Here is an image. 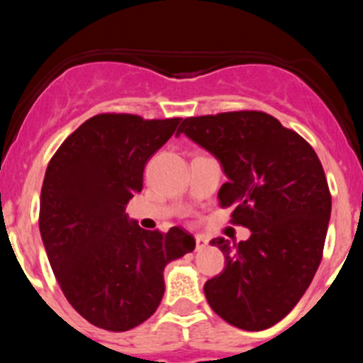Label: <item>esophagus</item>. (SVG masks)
<instances>
[{"instance_id": "obj_1", "label": "esophagus", "mask_w": 363, "mask_h": 363, "mask_svg": "<svg viewBox=\"0 0 363 363\" xmlns=\"http://www.w3.org/2000/svg\"><path fill=\"white\" fill-rule=\"evenodd\" d=\"M195 242H196V251H200V250H203L205 246H207L208 240L205 239L203 235H196V237H195Z\"/></svg>"}]
</instances>
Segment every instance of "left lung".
Wrapping results in <instances>:
<instances>
[{"label":"left lung","mask_w":363,"mask_h":363,"mask_svg":"<svg viewBox=\"0 0 363 363\" xmlns=\"http://www.w3.org/2000/svg\"><path fill=\"white\" fill-rule=\"evenodd\" d=\"M177 133L219 160L228 177L219 205L251 230L240 242L211 240L225 269L205 283L208 306L233 327L265 330L302 298L323 256L332 196L321 161L296 131L259 111L186 117Z\"/></svg>","instance_id":"obj_1"}]
</instances>
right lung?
I'll return each mask as SVG.
<instances>
[{
    "instance_id": "add662e5",
    "label": "right lung",
    "mask_w": 363,
    "mask_h": 363,
    "mask_svg": "<svg viewBox=\"0 0 363 363\" xmlns=\"http://www.w3.org/2000/svg\"><path fill=\"white\" fill-rule=\"evenodd\" d=\"M179 123L98 113L49 161L40 233L65 296L94 327L126 332L144 323L163 298L167 263L195 250L181 226L151 232L126 214L142 191L145 163Z\"/></svg>"
}]
</instances>
